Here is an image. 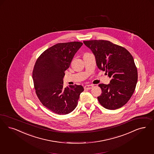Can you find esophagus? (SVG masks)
<instances>
[{
  "label": "esophagus",
  "instance_id": "34e87169",
  "mask_svg": "<svg viewBox=\"0 0 154 154\" xmlns=\"http://www.w3.org/2000/svg\"><path fill=\"white\" fill-rule=\"evenodd\" d=\"M92 88H93V85H85L84 86V89L85 90H90Z\"/></svg>",
  "mask_w": 154,
  "mask_h": 154
}]
</instances>
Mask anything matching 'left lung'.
I'll use <instances>...</instances> for the list:
<instances>
[{
    "instance_id": "1",
    "label": "left lung",
    "mask_w": 154,
    "mask_h": 154,
    "mask_svg": "<svg viewBox=\"0 0 154 154\" xmlns=\"http://www.w3.org/2000/svg\"><path fill=\"white\" fill-rule=\"evenodd\" d=\"M95 55L98 68L108 73L110 84H99L102 94L100 103L109 110L125 105L133 96L138 81L134 58L126 48L104 40L84 41Z\"/></svg>"
}]
</instances>
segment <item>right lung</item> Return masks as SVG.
<instances>
[{
    "mask_svg": "<svg viewBox=\"0 0 154 154\" xmlns=\"http://www.w3.org/2000/svg\"><path fill=\"white\" fill-rule=\"evenodd\" d=\"M82 44L79 42L56 44L43 52L34 66L32 78L38 98L43 106L59 115L72 112L84 91L81 85L64 88L63 80L65 71Z\"/></svg>",
    "mask_w": 154,
    "mask_h": 154,
    "instance_id": "add662e5",
    "label": "right lung"
}]
</instances>
